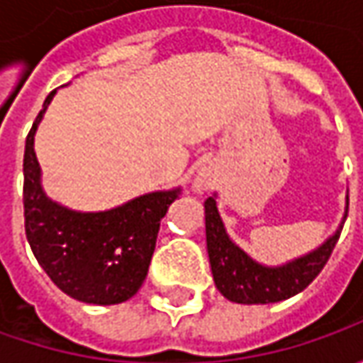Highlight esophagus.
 <instances>
[{
	"label": "esophagus",
	"instance_id": "obj_1",
	"mask_svg": "<svg viewBox=\"0 0 363 363\" xmlns=\"http://www.w3.org/2000/svg\"><path fill=\"white\" fill-rule=\"evenodd\" d=\"M206 186H208V179H206V177H196V182H194V188L198 189V191H202Z\"/></svg>",
	"mask_w": 363,
	"mask_h": 363
}]
</instances>
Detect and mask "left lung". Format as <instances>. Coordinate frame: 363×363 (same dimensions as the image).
Returning a JSON list of instances; mask_svg holds the SVG:
<instances>
[{"label":"left lung","instance_id":"8db88e82","mask_svg":"<svg viewBox=\"0 0 363 363\" xmlns=\"http://www.w3.org/2000/svg\"><path fill=\"white\" fill-rule=\"evenodd\" d=\"M206 208V244L214 274L216 289L232 303L264 305L285 301L301 293L313 283V279L325 267L335 242L340 238L343 220L347 218V206L342 224L333 236L313 252L295 258L281 267H264L248 257L240 246L232 242L226 234L224 222L218 214L216 196L203 202Z\"/></svg>","mask_w":363,"mask_h":363}]
</instances>
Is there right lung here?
Wrapping results in <instances>:
<instances>
[{"instance_id":"1","label":"right lung","mask_w":363,"mask_h":363,"mask_svg":"<svg viewBox=\"0 0 363 363\" xmlns=\"http://www.w3.org/2000/svg\"><path fill=\"white\" fill-rule=\"evenodd\" d=\"M54 94L46 96L26 137V236L35 260L62 293L82 303L117 305L143 285L161 218L182 189L151 191L106 212H77L52 202L40 182L34 135Z\"/></svg>"}]
</instances>
